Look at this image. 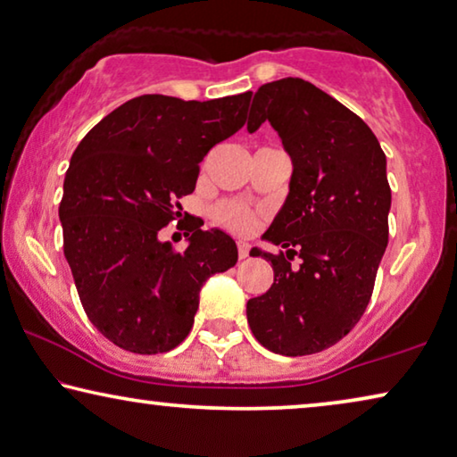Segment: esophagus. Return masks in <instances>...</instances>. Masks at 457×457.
Returning a JSON list of instances; mask_svg holds the SVG:
<instances>
[{"label":"esophagus","mask_w":457,"mask_h":457,"mask_svg":"<svg viewBox=\"0 0 457 457\" xmlns=\"http://www.w3.org/2000/svg\"><path fill=\"white\" fill-rule=\"evenodd\" d=\"M248 252H250V244L248 242H237V256L246 258Z\"/></svg>","instance_id":"esophagus-1"}]
</instances>
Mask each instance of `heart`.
Returning a JSON list of instances; mask_svg holds the SVG:
<instances>
[{
  "instance_id": "heart-1",
  "label": "heart",
  "mask_w": 457,
  "mask_h": 457,
  "mask_svg": "<svg viewBox=\"0 0 457 457\" xmlns=\"http://www.w3.org/2000/svg\"><path fill=\"white\" fill-rule=\"evenodd\" d=\"M213 217L221 223V226H226L234 231H240V234L252 231L258 223L256 215L252 213L250 209L240 205V203H231V201L220 203V205L213 209Z\"/></svg>"
}]
</instances>
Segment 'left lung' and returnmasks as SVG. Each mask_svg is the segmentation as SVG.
<instances>
[{
	"label": "left lung",
	"mask_w": 457,
	"mask_h": 457,
	"mask_svg": "<svg viewBox=\"0 0 457 457\" xmlns=\"http://www.w3.org/2000/svg\"><path fill=\"white\" fill-rule=\"evenodd\" d=\"M264 120L281 137L294 172L262 237L287 252L250 250L267 258L275 281L248 299L246 316L269 351L312 355L349 335L371 299L392 205L386 154L355 112L299 78L258 87L248 131ZM294 253L303 258L299 268L290 264Z\"/></svg>",
	"instance_id": "left-lung-1"
}]
</instances>
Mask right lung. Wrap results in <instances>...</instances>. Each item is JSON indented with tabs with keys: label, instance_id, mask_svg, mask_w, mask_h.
<instances>
[{
	"label": "right lung",
	"instance_id": "obj_1",
	"mask_svg": "<svg viewBox=\"0 0 457 457\" xmlns=\"http://www.w3.org/2000/svg\"><path fill=\"white\" fill-rule=\"evenodd\" d=\"M252 92L207 102L143 94L106 114L71 155L59 220L87 318L120 349L155 355L188 337L199 291L237 262L221 229L185 252L160 240L195 190L199 163L246 122Z\"/></svg>",
	"mask_w": 457,
	"mask_h": 457
}]
</instances>
